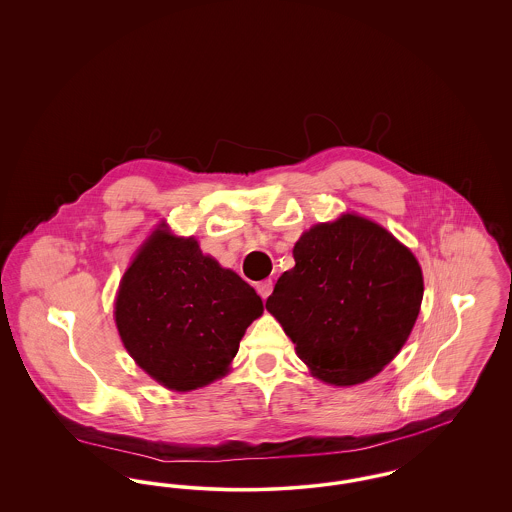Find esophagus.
<instances>
[{
	"instance_id": "obj_1",
	"label": "esophagus",
	"mask_w": 512,
	"mask_h": 512,
	"mask_svg": "<svg viewBox=\"0 0 512 512\" xmlns=\"http://www.w3.org/2000/svg\"><path fill=\"white\" fill-rule=\"evenodd\" d=\"M272 288H274L272 280H263V282L257 284V292H259V295H261L263 299H267L268 295L272 293Z\"/></svg>"
}]
</instances>
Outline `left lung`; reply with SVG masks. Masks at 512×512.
<instances>
[{"mask_svg":"<svg viewBox=\"0 0 512 512\" xmlns=\"http://www.w3.org/2000/svg\"><path fill=\"white\" fill-rule=\"evenodd\" d=\"M267 299L297 357L326 384L355 386L401 351L420 313L424 282L411 249L386 228L341 215L307 230Z\"/></svg>","mask_w":512,"mask_h":512,"instance_id":"obj_1","label":"left lung"}]
</instances>
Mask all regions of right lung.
Returning <instances> with one entry per match:
<instances>
[{
    "label": "right lung",
    "instance_id": "obj_1",
    "mask_svg": "<svg viewBox=\"0 0 512 512\" xmlns=\"http://www.w3.org/2000/svg\"><path fill=\"white\" fill-rule=\"evenodd\" d=\"M263 301L194 238L161 224L122 276L115 322L136 365L161 386L190 391L228 372Z\"/></svg>",
    "mask_w": 512,
    "mask_h": 512
}]
</instances>
